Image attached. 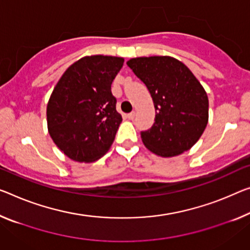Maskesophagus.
<instances>
[{
	"label": "esophagus",
	"instance_id": "1",
	"mask_svg": "<svg viewBox=\"0 0 250 250\" xmlns=\"http://www.w3.org/2000/svg\"><path fill=\"white\" fill-rule=\"evenodd\" d=\"M126 116H127L128 120H134V117H135V112H132V113H129V114L126 115Z\"/></svg>",
	"mask_w": 250,
	"mask_h": 250
}]
</instances>
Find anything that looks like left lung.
I'll use <instances>...</instances> for the list:
<instances>
[{"instance_id":"1","label":"left lung","mask_w":250,"mask_h":250,"mask_svg":"<svg viewBox=\"0 0 250 250\" xmlns=\"http://www.w3.org/2000/svg\"><path fill=\"white\" fill-rule=\"evenodd\" d=\"M126 63L145 83L154 103V124L141 132L145 146L163 157L190 149L209 118L208 96L199 80L172 57H140Z\"/></svg>"}]
</instances>
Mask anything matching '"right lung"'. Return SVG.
<instances>
[{"label": "right lung", "instance_id": "obj_1", "mask_svg": "<svg viewBox=\"0 0 250 250\" xmlns=\"http://www.w3.org/2000/svg\"><path fill=\"white\" fill-rule=\"evenodd\" d=\"M123 63L120 57H83L57 83L47 106L48 130L69 159L94 162L112 146L122 115L110 87Z\"/></svg>", "mask_w": 250, "mask_h": 250}]
</instances>
